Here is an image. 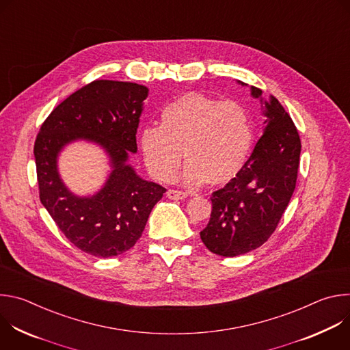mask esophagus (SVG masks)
Instances as JSON below:
<instances>
[{"instance_id": "obj_1", "label": "esophagus", "mask_w": 350, "mask_h": 350, "mask_svg": "<svg viewBox=\"0 0 350 350\" xmlns=\"http://www.w3.org/2000/svg\"><path fill=\"white\" fill-rule=\"evenodd\" d=\"M166 195H167L169 199H174V201H178V199H185V198L188 196L187 192L178 191V189H169V191L166 192Z\"/></svg>"}]
</instances>
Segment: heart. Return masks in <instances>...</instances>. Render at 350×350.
Instances as JSON below:
<instances>
[{
  "instance_id": "heart-1",
  "label": "heart",
  "mask_w": 350,
  "mask_h": 350,
  "mask_svg": "<svg viewBox=\"0 0 350 350\" xmlns=\"http://www.w3.org/2000/svg\"><path fill=\"white\" fill-rule=\"evenodd\" d=\"M254 138L251 115L242 105L187 92L163 107L159 126L139 131L138 146L148 172L159 181L176 176L184 152L188 185L224 184L245 166Z\"/></svg>"
}]
</instances>
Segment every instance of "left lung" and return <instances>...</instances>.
<instances>
[{"mask_svg":"<svg viewBox=\"0 0 350 350\" xmlns=\"http://www.w3.org/2000/svg\"><path fill=\"white\" fill-rule=\"evenodd\" d=\"M251 95L260 99L263 135L242 170L212 193L211 220L201 231L209 251L224 258L251 252L270 238L295 191L301 157V138L278 99L266 101L254 85Z\"/></svg>","mask_w":350,"mask_h":350,"instance_id":"left-lung-1","label":"left lung"}]
</instances>
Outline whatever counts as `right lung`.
I'll use <instances>...</instances> for the list:
<instances>
[{
  "label": "right lung",
  "mask_w": 350,
  "mask_h": 350,
  "mask_svg": "<svg viewBox=\"0 0 350 350\" xmlns=\"http://www.w3.org/2000/svg\"><path fill=\"white\" fill-rule=\"evenodd\" d=\"M146 96L145 85L95 80L49 113L36 138L40 201L65 237L88 255L112 258L129 251L166 192L127 163L130 152H137L135 134ZM79 139L101 146L113 169L105 187L90 197L73 194L57 172V155Z\"/></svg>",
  "instance_id": "right-lung-1"
}]
</instances>
